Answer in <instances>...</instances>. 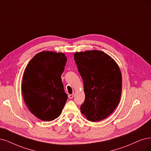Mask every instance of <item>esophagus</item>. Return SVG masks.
<instances>
[{"label":"esophagus","mask_w":151,"mask_h":151,"mask_svg":"<svg viewBox=\"0 0 151 151\" xmlns=\"http://www.w3.org/2000/svg\"><path fill=\"white\" fill-rule=\"evenodd\" d=\"M74 95H75L74 93H73V94H69V95H68V98H69L70 99H71V98H73L74 97Z\"/></svg>","instance_id":"obj_1"}]
</instances>
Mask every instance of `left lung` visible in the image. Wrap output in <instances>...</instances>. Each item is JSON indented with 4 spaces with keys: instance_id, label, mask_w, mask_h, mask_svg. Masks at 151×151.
I'll return each instance as SVG.
<instances>
[{
    "instance_id": "left-lung-1",
    "label": "left lung",
    "mask_w": 151,
    "mask_h": 151,
    "mask_svg": "<svg viewBox=\"0 0 151 151\" xmlns=\"http://www.w3.org/2000/svg\"><path fill=\"white\" fill-rule=\"evenodd\" d=\"M74 58L85 94L81 112L88 121L104 119L120 101L122 76L119 67L110 56L98 50L76 52Z\"/></svg>"
}]
</instances>
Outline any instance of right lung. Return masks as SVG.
<instances>
[{
    "mask_svg": "<svg viewBox=\"0 0 151 151\" xmlns=\"http://www.w3.org/2000/svg\"><path fill=\"white\" fill-rule=\"evenodd\" d=\"M66 60L63 53L43 51L25 70L22 84L24 101L31 113L43 121L57 118L68 98L61 79Z\"/></svg>",
    "mask_w": 151,
    "mask_h": 151,
    "instance_id": "right-lung-1",
    "label": "right lung"
}]
</instances>
